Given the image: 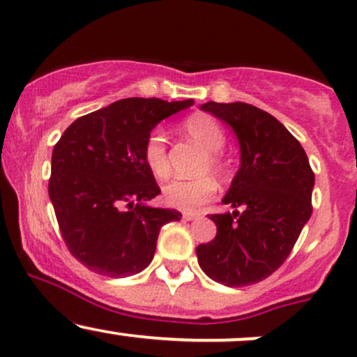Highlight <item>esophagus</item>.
<instances>
[{"mask_svg":"<svg viewBox=\"0 0 357 357\" xmlns=\"http://www.w3.org/2000/svg\"><path fill=\"white\" fill-rule=\"evenodd\" d=\"M183 218L185 220H197V218H199L198 213H183Z\"/></svg>","mask_w":357,"mask_h":357,"instance_id":"obj_1","label":"esophagus"}]
</instances>
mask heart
I'll return each mask as SVG.
<instances>
[{
    "label": "heart",
    "mask_w": 357,
    "mask_h": 357,
    "mask_svg": "<svg viewBox=\"0 0 357 357\" xmlns=\"http://www.w3.org/2000/svg\"><path fill=\"white\" fill-rule=\"evenodd\" d=\"M183 130L205 151V158L198 166L199 174L211 172L220 181H227L230 166L220 152L225 146V132L222 125L206 113H197L183 121ZM142 158L154 178H169V154H167L166 137L162 130L154 128L149 132L142 146ZM217 190L218 186L211 176H199L195 179H174L169 185L164 186L162 193L167 205L183 211H195L202 208L205 203L211 202L217 195Z\"/></svg>",
    "instance_id": "obj_1"
}]
</instances>
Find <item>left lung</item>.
<instances>
[{
	"mask_svg": "<svg viewBox=\"0 0 357 357\" xmlns=\"http://www.w3.org/2000/svg\"><path fill=\"white\" fill-rule=\"evenodd\" d=\"M230 125L241 144V169L223 203L232 213H211L217 237L197 248L199 268L225 287H249L276 271L312 215L315 185L307 154L283 123L252 105L205 103Z\"/></svg>",
	"mask_w": 357,
	"mask_h": 357,
	"instance_id": "obj_1",
	"label": "left lung"
}]
</instances>
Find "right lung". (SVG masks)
<instances>
[{
  "instance_id": "obj_1",
  "label": "right lung",
  "mask_w": 357,
  "mask_h": 357,
  "mask_svg": "<svg viewBox=\"0 0 357 357\" xmlns=\"http://www.w3.org/2000/svg\"><path fill=\"white\" fill-rule=\"evenodd\" d=\"M193 100L127 98L79 116L52 152L49 197L66 248L89 271L108 278L151 264L160 227L181 213L144 205L160 193L142 158L160 120Z\"/></svg>"
}]
</instances>
